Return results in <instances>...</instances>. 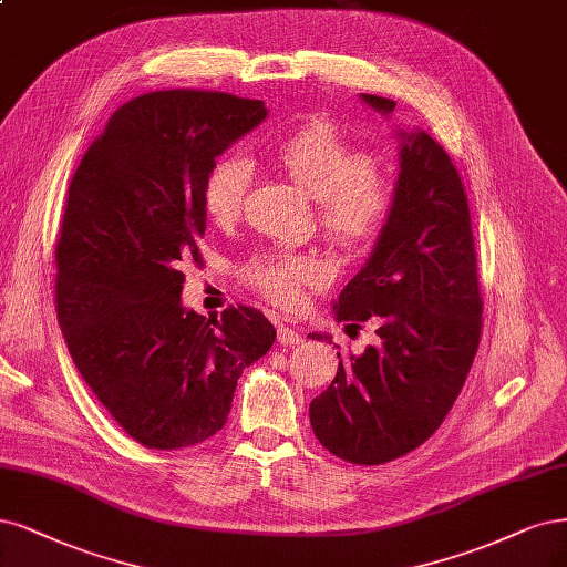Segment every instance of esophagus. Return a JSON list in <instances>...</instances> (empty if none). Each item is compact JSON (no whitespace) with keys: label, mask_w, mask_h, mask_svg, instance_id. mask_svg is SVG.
I'll list each match as a JSON object with an SVG mask.
<instances>
[{"label":"esophagus","mask_w":567,"mask_h":567,"mask_svg":"<svg viewBox=\"0 0 567 567\" xmlns=\"http://www.w3.org/2000/svg\"><path fill=\"white\" fill-rule=\"evenodd\" d=\"M277 336H279V344H284V347H292V344L302 342V336L298 333V328H292L284 321H279V326H277Z\"/></svg>","instance_id":"1"}]
</instances>
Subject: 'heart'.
Masks as SVG:
<instances>
[{
  "mask_svg": "<svg viewBox=\"0 0 567 567\" xmlns=\"http://www.w3.org/2000/svg\"><path fill=\"white\" fill-rule=\"evenodd\" d=\"M271 159L319 202V220L326 239L344 252L375 248L394 220L399 181L375 164V154L351 138L333 122H309L284 135L269 150ZM252 181V166L244 157H220L206 173L202 199L216 225L239 220ZM246 279L281 307H298L302 292L326 281L323 265L305 252L269 250L246 265Z\"/></svg>",
  "mask_w": 567,
  "mask_h": 567,
  "instance_id": "1",
  "label": "heart"
}]
</instances>
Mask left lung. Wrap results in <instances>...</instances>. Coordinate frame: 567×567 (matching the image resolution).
<instances>
[{
  "instance_id": "obj_1",
  "label": "left lung",
  "mask_w": 567,
  "mask_h": 567,
  "mask_svg": "<svg viewBox=\"0 0 567 567\" xmlns=\"http://www.w3.org/2000/svg\"><path fill=\"white\" fill-rule=\"evenodd\" d=\"M361 97L382 114L396 107ZM399 189L392 225L336 302L338 321L378 323L380 344L338 354L336 380L309 403L321 445L351 464L392 462L432 436L481 342L470 204L455 164L424 131L401 133Z\"/></svg>"
}]
</instances>
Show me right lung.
Listing matches in <instances>:
<instances>
[{
	"label": "right lung",
	"mask_w": 567,
	"mask_h": 567,
	"mask_svg": "<svg viewBox=\"0 0 567 567\" xmlns=\"http://www.w3.org/2000/svg\"><path fill=\"white\" fill-rule=\"evenodd\" d=\"M267 116L262 101L171 89L112 114L74 171L55 244V311L72 361L124 432L178 451L225 426L244 368L277 330L256 307L181 305L202 262V189L216 157Z\"/></svg>",
	"instance_id": "obj_1"
}]
</instances>
